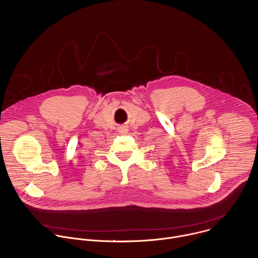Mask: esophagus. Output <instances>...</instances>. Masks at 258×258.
<instances>
[{
  "label": "esophagus",
  "mask_w": 258,
  "mask_h": 258,
  "mask_svg": "<svg viewBox=\"0 0 258 258\" xmlns=\"http://www.w3.org/2000/svg\"><path fill=\"white\" fill-rule=\"evenodd\" d=\"M119 132H120V133H125V132H127V130H126L125 127H120V128H119Z\"/></svg>",
  "instance_id": "esophagus-1"
}]
</instances>
